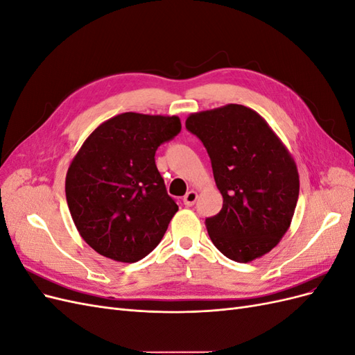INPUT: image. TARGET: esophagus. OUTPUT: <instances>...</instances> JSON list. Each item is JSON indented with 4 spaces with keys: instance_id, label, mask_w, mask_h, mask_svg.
Wrapping results in <instances>:
<instances>
[{
    "instance_id": "1",
    "label": "esophagus",
    "mask_w": 355,
    "mask_h": 355,
    "mask_svg": "<svg viewBox=\"0 0 355 355\" xmlns=\"http://www.w3.org/2000/svg\"><path fill=\"white\" fill-rule=\"evenodd\" d=\"M197 191H194V189H191V191H188L187 194H185V197H184V204L185 206H188V207H191L192 204H194L196 201H197Z\"/></svg>"
}]
</instances>
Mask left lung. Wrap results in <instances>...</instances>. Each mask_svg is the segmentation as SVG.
I'll use <instances>...</instances> for the list:
<instances>
[{
	"label": "left lung",
	"mask_w": 355,
	"mask_h": 355,
	"mask_svg": "<svg viewBox=\"0 0 355 355\" xmlns=\"http://www.w3.org/2000/svg\"><path fill=\"white\" fill-rule=\"evenodd\" d=\"M206 146L222 210L206 219L209 237L231 261L247 263L280 243L292 223L299 173L292 154L256 111L230 103L187 118Z\"/></svg>",
	"instance_id": "left-lung-1"
}]
</instances>
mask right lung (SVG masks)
Masks as SVG:
<instances>
[{
	"label": "right lung",
	"instance_id": "obj_1",
	"mask_svg": "<svg viewBox=\"0 0 355 355\" xmlns=\"http://www.w3.org/2000/svg\"><path fill=\"white\" fill-rule=\"evenodd\" d=\"M180 127L176 115L124 112L85 139L69 164L65 192L75 227L93 250L133 263L158 245L179 207L155 151Z\"/></svg>",
	"mask_w": 355,
	"mask_h": 355
}]
</instances>
